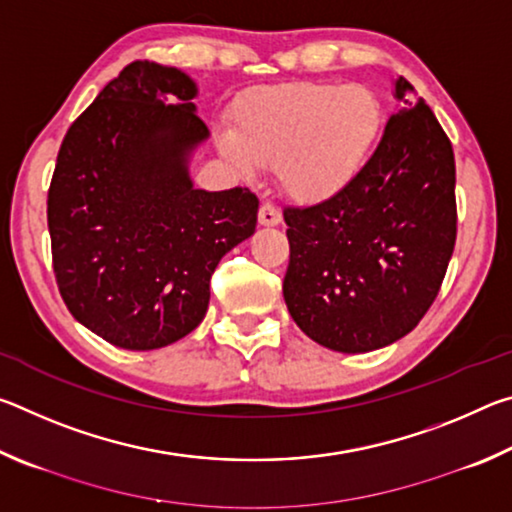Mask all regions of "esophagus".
Wrapping results in <instances>:
<instances>
[{"instance_id": "34e87169", "label": "esophagus", "mask_w": 512, "mask_h": 512, "mask_svg": "<svg viewBox=\"0 0 512 512\" xmlns=\"http://www.w3.org/2000/svg\"><path fill=\"white\" fill-rule=\"evenodd\" d=\"M282 221V214L277 210V205L273 203H264L259 207V223L262 225H277Z\"/></svg>"}]
</instances>
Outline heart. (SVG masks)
Instances as JSON below:
<instances>
[{
    "label": "heart",
    "mask_w": 512,
    "mask_h": 512,
    "mask_svg": "<svg viewBox=\"0 0 512 512\" xmlns=\"http://www.w3.org/2000/svg\"><path fill=\"white\" fill-rule=\"evenodd\" d=\"M384 128V106L366 85L287 83L246 94L223 153L237 169L277 171L284 192L323 203L366 167Z\"/></svg>",
    "instance_id": "obj_1"
}]
</instances>
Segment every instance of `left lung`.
Wrapping results in <instances>:
<instances>
[{
    "label": "left lung",
    "mask_w": 512,
    "mask_h": 512,
    "mask_svg": "<svg viewBox=\"0 0 512 512\" xmlns=\"http://www.w3.org/2000/svg\"><path fill=\"white\" fill-rule=\"evenodd\" d=\"M395 97L375 153L354 183L311 207H284V302L311 341L370 352L402 339L436 300L456 244L452 142L422 99Z\"/></svg>",
    "instance_id": "1"
}]
</instances>
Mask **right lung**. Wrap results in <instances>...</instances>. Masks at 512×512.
I'll list each match as a JSON object with an SVG mask.
<instances>
[{
  "instance_id": "1",
  "label": "right lung",
  "mask_w": 512,
  "mask_h": 512,
  "mask_svg": "<svg viewBox=\"0 0 512 512\" xmlns=\"http://www.w3.org/2000/svg\"><path fill=\"white\" fill-rule=\"evenodd\" d=\"M194 97L180 69L135 60L60 144L47 196L56 284L69 314L117 348L194 332L216 264L255 232L248 187L189 180V153L210 135Z\"/></svg>"
}]
</instances>
